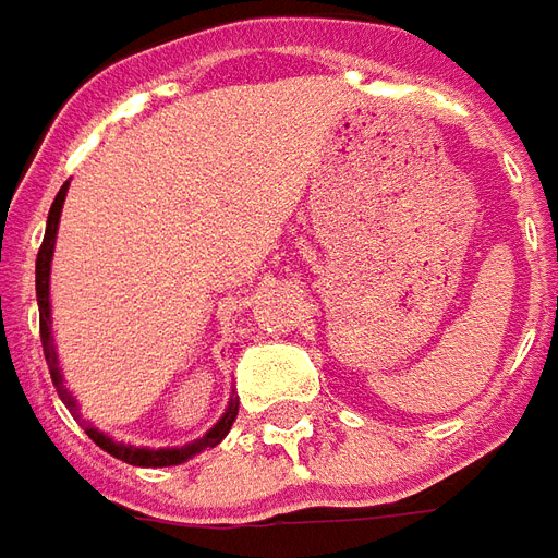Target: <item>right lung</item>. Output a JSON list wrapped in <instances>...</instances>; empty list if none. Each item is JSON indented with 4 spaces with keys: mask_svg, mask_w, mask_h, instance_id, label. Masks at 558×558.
<instances>
[{
    "mask_svg": "<svg viewBox=\"0 0 558 558\" xmlns=\"http://www.w3.org/2000/svg\"><path fill=\"white\" fill-rule=\"evenodd\" d=\"M64 193H68V184L59 190L56 202L50 207V217H47V231H44V243L38 250V262H35V288H38V312H40V344H44V356H47V365H50V377L56 392L62 398L68 410H76V401L73 396L64 389L62 384V372H59V356H56V348H52V329H50V262H52V250H56V231H59V217H62V205H64ZM238 418V398H231L229 410L226 416L219 418L214 428L207 430L202 440L190 442V446H181V449H136V446H124V442L109 440L107 434H100L92 425H85V434L100 446L104 451H109L112 458L124 463H133V466H174V463H184L186 458H193L198 451L214 449L226 434L234 425Z\"/></svg>",
    "mask_w": 558,
    "mask_h": 558,
    "instance_id": "right-lung-1",
    "label": "right lung"
}]
</instances>
